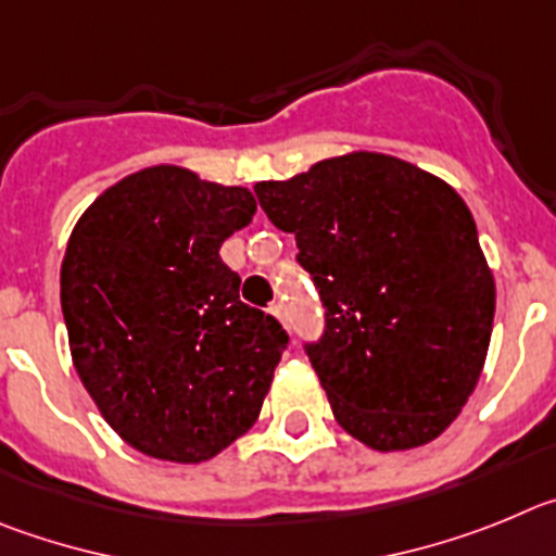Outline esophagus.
<instances>
[{"label": "esophagus", "instance_id": "34e87169", "mask_svg": "<svg viewBox=\"0 0 556 556\" xmlns=\"http://www.w3.org/2000/svg\"><path fill=\"white\" fill-rule=\"evenodd\" d=\"M271 315H274V318H277V321L285 324V307H282V304H274Z\"/></svg>", "mask_w": 556, "mask_h": 556}]
</instances>
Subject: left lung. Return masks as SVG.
Masks as SVG:
<instances>
[{"label":"left lung","instance_id":"obj_1","mask_svg":"<svg viewBox=\"0 0 556 556\" xmlns=\"http://www.w3.org/2000/svg\"><path fill=\"white\" fill-rule=\"evenodd\" d=\"M327 307L307 346L334 421L374 452L446 432L488 357L496 282L471 210L407 160L346 152L254 185Z\"/></svg>","mask_w":556,"mask_h":556}]
</instances>
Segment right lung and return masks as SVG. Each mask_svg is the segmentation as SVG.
<instances>
[{
	"mask_svg": "<svg viewBox=\"0 0 556 556\" xmlns=\"http://www.w3.org/2000/svg\"><path fill=\"white\" fill-rule=\"evenodd\" d=\"M241 185L141 168L74 224L60 304L74 368L113 432L141 454L197 465L257 421L288 343L241 302L218 249L252 222Z\"/></svg>",
	"mask_w": 556,
	"mask_h": 556,
	"instance_id": "obj_1",
	"label": "right lung"
}]
</instances>
